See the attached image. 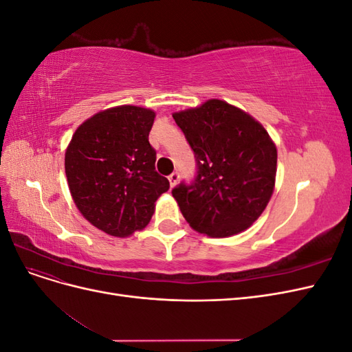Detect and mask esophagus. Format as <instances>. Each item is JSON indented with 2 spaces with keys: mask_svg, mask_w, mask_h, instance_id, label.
I'll return each instance as SVG.
<instances>
[{
  "mask_svg": "<svg viewBox=\"0 0 352 352\" xmlns=\"http://www.w3.org/2000/svg\"><path fill=\"white\" fill-rule=\"evenodd\" d=\"M177 180H179V173L177 172H173L172 175H168V182H170V186H172V188L177 184Z\"/></svg>",
  "mask_w": 352,
  "mask_h": 352,
  "instance_id": "esophagus-1",
  "label": "esophagus"
}]
</instances>
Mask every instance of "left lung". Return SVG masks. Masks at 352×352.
<instances>
[{
    "label": "left lung",
    "instance_id": "1",
    "mask_svg": "<svg viewBox=\"0 0 352 352\" xmlns=\"http://www.w3.org/2000/svg\"><path fill=\"white\" fill-rule=\"evenodd\" d=\"M197 162L194 182L172 195L189 226L211 238L248 229L272 198L278 151L248 113L221 100L173 113Z\"/></svg>",
    "mask_w": 352,
    "mask_h": 352
}]
</instances>
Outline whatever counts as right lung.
Instances as JSON below:
<instances>
[{
    "label": "right lung",
    "instance_id": "1",
    "mask_svg": "<svg viewBox=\"0 0 352 352\" xmlns=\"http://www.w3.org/2000/svg\"><path fill=\"white\" fill-rule=\"evenodd\" d=\"M155 113L120 105L83 122L66 150L72 198L82 216L111 236L124 238L150 223L168 180L155 172L148 141Z\"/></svg>",
    "mask_w": 352,
    "mask_h": 352
}]
</instances>
